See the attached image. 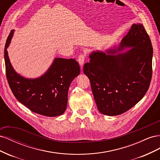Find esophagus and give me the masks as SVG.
<instances>
[{
  "instance_id": "obj_1",
  "label": "esophagus",
  "mask_w": 160,
  "mask_h": 160,
  "mask_svg": "<svg viewBox=\"0 0 160 160\" xmlns=\"http://www.w3.org/2000/svg\"><path fill=\"white\" fill-rule=\"evenodd\" d=\"M85 56L83 54H81L78 57V62H79V63L80 66L81 67H83V65L84 61H85Z\"/></svg>"
}]
</instances>
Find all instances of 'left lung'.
<instances>
[{"label":"left lung","mask_w":160,"mask_h":160,"mask_svg":"<svg viewBox=\"0 0 160 160\" xmlns=\"http://www.w3.org/2000/svg\"><path fill=\"white\" fill-rule=\"evenodd\" d=\"M152 57L151 41L139 23L132 25L118 47L90 53L83 72L101 113L122 114L143 98L152 79Z\"/></svg>","instance_id":"1"}]
</instances>
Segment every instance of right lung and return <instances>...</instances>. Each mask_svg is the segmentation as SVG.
<instances>
[{
	"instance_id": "1",
	"label": "right lung",
	"mask_w": 160,
	"mask_h": 160,
	"mask_svg": "<svg viewBox=\"0 0 160 160\" xmlns=\"http://www.w3.org/2000/svg\"><path fill=\"white\" fill-rule=\"evenodd\" d=\"M14 31L12 30L9 34L4 47L7 78L13 95L19 102L37 114L47 117L63 114L71 83L80 73L78 62L74 59L55 58L41 77H24L13 69L8 55L7 48Z\"/></svg>"
}]
</instances>
